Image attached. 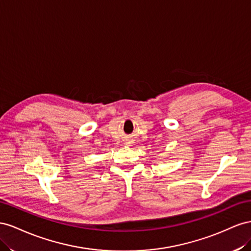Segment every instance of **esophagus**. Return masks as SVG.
<instances>
[{
    "instance_id": "1",
    "label": "esophagus",
    "mask_w": 251,
    "mask_h": 251,
    "mask_svg": "<svg viewBox=\"0 0 251 251\" xmlns=\"http://www.w3.org/2000/svg\"><path fill=\"white\" fill-rule=\"evenodd\" d=\"M125 144H126V145H130V144H131V140L127 139V140L125 141Z\"/></svg>"
}]
</instances>
